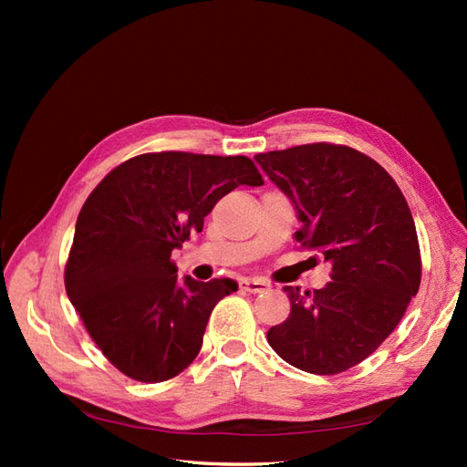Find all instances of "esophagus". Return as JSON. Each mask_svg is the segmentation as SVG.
Wrapping results in <instances>:
<instances>
[{
  "mask_svg": "<svg viewBox=\"0 0 467 467\" xmlns=\"http://www.w3.org/2000/svg\"><path fill=\"white\" fill-rule=\"evenodd\" d=\"M268 282L266 280H261V278H242L239 280V288H242L244 292H251V294H259V292H265L268 290Z\"/></svg>",
  "mask_w": 467,
  "mask_h": 467,
  "instance_id": "obj_1",
  "label": "esophagus"
}]
</instances>
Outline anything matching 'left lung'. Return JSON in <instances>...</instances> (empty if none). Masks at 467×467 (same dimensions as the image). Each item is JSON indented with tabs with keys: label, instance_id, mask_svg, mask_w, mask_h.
<instances>
[{
	"label": "left lung",
	"instance_id": "1",
	"mask_svg": "<svg viewBox=\"0 0 467 467\" xmlns=\"http://www.w3.org/2000/svg\"><path fill=\"white\" fill-rule=\"evenodd\" d=\"M255 161L298 210L296 242L333 266L321 290L285 288L290 316L268 329V345L304 372H345L386 341L419 292L411 210L386 169L348 146L306 144Z\"/></svg>",
	"mask_w": 467,
	"mask_h": 467
}]
</instances>
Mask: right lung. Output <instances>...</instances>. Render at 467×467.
Wrapping results in <instances>:
<instances>
[{
    "label": "right lung",
    "instance_id": "1",
    "mask_svg": "<svg viewBox=\"0 0 467 467\" xmlns=\"http://www.w3.org/2000/svg\"><path fill=\"white\" fill-rule=\"evenodd\" d=\"M239 185H263L245 155L160 151L120 163L88 196L66 263V292L122 374L158 384L199 355L212 309L237 282L181 280L171 251L201 234L214 204Z\"/></svg>",
    "mask_w": 467,
    "mask_h": 467
}]
</instances>
